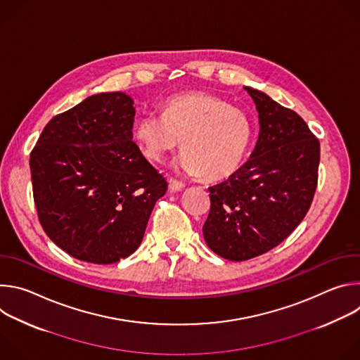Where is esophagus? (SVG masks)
Returning a JSON list of instances; mask_svg holds the SVG:
<instances>
[{
  "mask_svg": "<svg viewBox=\"0 0 360 360\" xmlns=\"http://www.w3.org/2000/svg\"><path fill=\"white\" fill-rule=\"evenodd\" d=\"M185 188V184L184 182H179L176 179H169V189L176 192V191H182Z\"/></svg>",
  "mask_w": 360,
  "mask_h": 360,
  "instance_id": "1",
  "label": "esophagus"
}]
</instances>
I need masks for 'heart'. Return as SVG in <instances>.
<instances>
[{
  "instance_id": "1",
  "label": "heart",
  "mask_w": 360,
  "mask_h": 360,
  "mask_svg": "<svg viewBox=\"0 0 360 360\" xmlns=\"http://www.w3.org/2000/svg\"><path fill=\"white\" fill-rule=\"evenodd\" d=\"M250 136L252 125L242 110L203 91L169 98L162 114L146 112L135 127L145 158L162 162L182 142L174 167L188 175L202 172L208 179L225 178L239 167Z\"/></svg>"
}]
</instances>
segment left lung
Segmentation results:
<instances>
[{
  "mask_svg": "<svg viewBox=\"0 0 360 360\" xmlns=\"http://www.w3.org/2000/svg\"><path fill=\"white\" fill-rule=\"evenodd\" d=\"M259 114L249 160L210 186L207 245L228 261H248L285 240L302 222L318 185L321 145L306 122L262 91L243 86Z\"/></svg>",
  "mask_w": 360,
  "mask_h": 360,
  "instance_id": "1",
  "label": "left lung"
}]
</instances>
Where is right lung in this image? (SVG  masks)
Here are the masks:
<instances>
[{"mask_svg":"<svg viewBox=\"0 0 360 360\" xmlns=\"http://www.w3.org/2000/svg\"><path fill=\"white\" fill-rule=\"evenodd\" d=\"M134 99L91 95L51 120L30 168L39 222L75 259L108 265L142 242L168 184L132 141Z\"/></svg>","mask_w":360,"mask_h":360,"instance_id":"add662e5","label":"right lung"}]
</instances>
